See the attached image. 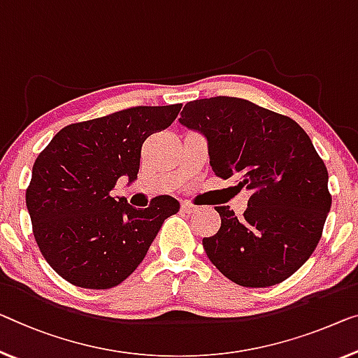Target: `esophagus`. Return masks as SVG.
<instances>
[{
	"label": "esophagus",
	"instance_id": "obj_1",
	"mask_svg": "<svg viewBox=\"0 0 358 358\" xmlns=\"http://www.w3.org/2000/svg\"><path fill=\"white\" fill-rule=\"evenodd\" d=\"M181 210L185 213H194L197 210V207L194 204H191V202H181Z\"/></svg>",
	"mask_w": 358,
	"mask_h": 358
}]
</instances>
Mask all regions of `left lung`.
I'll return each instance as SVG.
<instances>
[{"label":"left lung","instance_id":"1","mask_svg":"<svg viewBox=\"0 0 358 358\" xmlns=\"http://www.w3.org/2000/svg\"><path fill=\"white\" fill-rule=\"evenodd\" d=\"M180 124L207 138L217 177L250 191L241 217L215 207L222 225L202 239L207 257L239 286L289 278L315 250L331 207L327 165L310 138L289 117L231 96L191 101Z\"/></svg>","mask_w":358,"mask_h":358}]
</instances>
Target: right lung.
<instances>
[{
    "label": "right lung",
    "mask_w": 358,
    "mask_h": 358,
    "mask_svg": "<svg viewBox=\"0 0 358 358\" xmlns=\"http://www.w3.org/2000/svg\"><path fill=\"white\" fill-rule=\"evenodd\" d=\"M181 104L136 106L64 127L38 154L25 193L40 252L73 286L109 289L145 259L165 218L180 210L172 196L135 209L112 197L117 180L140 170L141 146L177 119Z\"/></svg>",
    "instance_id": "add662e5"
}]
</instances>
